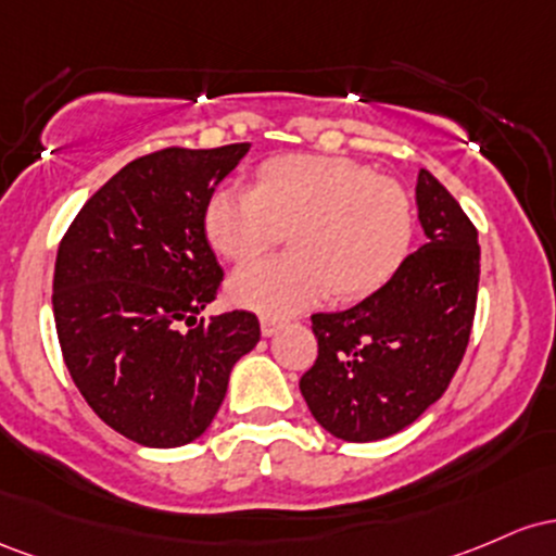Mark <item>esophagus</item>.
Here are the masks:
<instances>
[{
	"label": "esophagus",
	"instance_id": "1",
	"mask_svg": "<svg viewBox=\"0 0 556 556\" xmlns=\"http://www.w3.org/2000/svg\"><path fill=\"white\" fill-rule=\"evenodd\" d=\"M260 328H262V336H265V339H270V336H276V333H278L280 323H278V320H273V317H262V320H260Z\"/></svg>",
	"mask_w": 556,
	"mask_h": 556
}]
</instances>
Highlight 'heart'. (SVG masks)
I'll list each match as a JSON object with an SVG mask.
<instances>
[{"instance_id":"obj_1","label":"heart","mask_w":556,"mask_h":556,"mask_svg":"<svg viewBox=\"0 0 556 556\" xmlns=\"http://www.w3.org/2000/svg\"><path fill=\"white\" fill-rule=\"evenodd\" d=\"M415 207L372 167L326 154L262 162L254 189L220 186L204 204L210 247L244 262L289 233L291 257L257 260L228 280V299L267 317L312 307L330 291L362 302L391 283L415 244Z\"/></svg>"}]
</instances>
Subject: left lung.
I'll use <instances>...</instances> for the list:
<instances>
[{"label": "left lung", "instance_id": "8db88e82", "mask_svg": "<svg viewBox=\"0 0 556 556\" xmlns=\"http://www.w3.org/2000/svg\"><path fill=\"white\" fill-rule=\"evenodd\" d=\"M426 244L378 294L317 312L315 365L299 380L312 417L341 441H378L413 426L446 391L470 341L478 230L428 170L417 173Z\"/></svg>", "mask_w": 556, "mask_h": 556}]
</instances>
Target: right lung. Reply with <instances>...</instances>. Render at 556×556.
<instances>
[{
  "label": "right lung",
  "mask_w": 556,
  "mask_h": 556,
  "mask_svg": "<svg viewBox=\"0 0 556 556\" xmlns=\"http://www.w3.org/2000/svg\"><path fill=\"white\" fill-rule=\"evenodd\" d=\"M247 152L249 143H228L143 154L80 207L60 241L52 307L62 357L93 413L141 446L199 439L233 365L260 341L252 312L197 323L223 280L204 204Z\"/></svg>",
  "instance_id": "1"
}]
</instances>
